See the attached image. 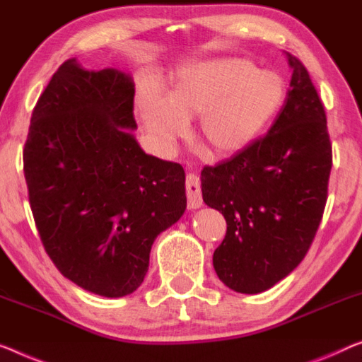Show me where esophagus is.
Returning <instances> with one entry per match:
<instances>
[{
    "mask_svg": "<svg viewBox=\"0 0 362 362\" xmlns=\"http://www.w3.org/2000/svg\"><path fill=\"white\" fill-rule=\"evenodd\" d=\"M185 190H187V199H188V208L197 209L203 204L202 197V187H199V179L197 175L188 174L185 180Z\"/></svg>",
    "mask_w": 362,
    "mask_h": 362,
    "instance_id": "obj_1",
    "label": "esophagus"
}]
</instances>
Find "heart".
<instances>
[{"label":"heart","mask_w":362,"mask_h":362,"mask_svg":"<svg viewBox=\"0 0 362 362\" xmlns=\"http://www.w3.org/2000/svg\"><path fill=\"white\" fill-rule=\"evenodd\" d=\"M286 86L273 71L242 58H218L187 68L174 79L167 99L146 89L136 109L159 149L169 151L199 117V138L213 153H240L260 136L283 107Z\"/></svg>","instance_id":"obj_1"}]
</instances>
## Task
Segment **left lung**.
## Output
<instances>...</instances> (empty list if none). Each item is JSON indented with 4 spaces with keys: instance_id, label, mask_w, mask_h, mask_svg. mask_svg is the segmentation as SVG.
<instances>
[{
    "instance_id": "obj_1",
    "label": "left lung",
    "mask_w": 362,
    "mask_h": 362,
    "mask_svg": "<svg viewBox=\"0 0 362 362\" xmlns=\"http://www.w3.org/2000/svg\"><path fill=\"white\" fill-rule=\"evenodd\" d=\"M288 62V95L268 133L202 172L203 202L228 223L216 274L242 294L269 289L304 260L328 197L325 109L304 64L291 53Z\"/></svg>"
}]
</instances>
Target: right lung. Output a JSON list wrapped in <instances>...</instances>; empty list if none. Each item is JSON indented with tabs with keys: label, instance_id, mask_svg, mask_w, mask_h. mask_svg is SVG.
I'll return each mask as SVG.
<instances>
[{
	"label": "right lung",
	"instance_id": "1",
	"mask_svg": "<svg viewBox=\"0 0 362 362\" xmlns=\"http://www.w3.org/2000/svg\"><path fill=\"white\" fill-rule=\"evenodd\" d=\"M134 84L69 58L37 100L24 146L29 203L45 252L89 293L141 286L156 237L187 208L185 172L149 156L129 129Z\"/></svg>",
	"mask_w": 362,
	"mask_h": 362
}]
</instances>
